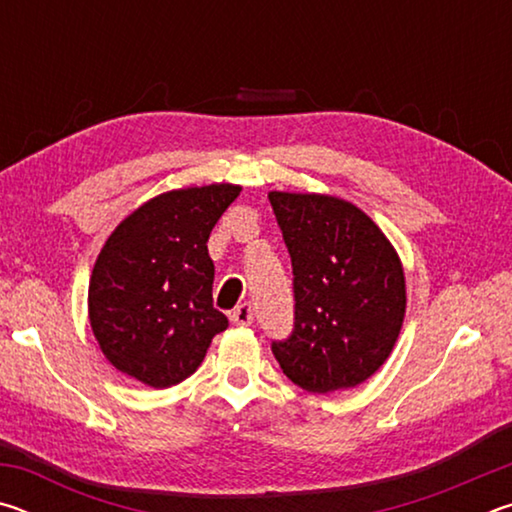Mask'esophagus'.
I'll return each instance as SVG.
<instances>
[{"label": "esophagus", "mask_w": 512, "mask_h": 512, "mask_svg": "<svg viewBox=\"0 0 512 512\" xmlns=\"http://www.w3.org/2000/svg\"><path fill=\"white\" fill-rule=\"evenodd\" d=\"M232 323L235 325H250L253 323V318H255V309H253V305H250V302H244V305H239L235 311H232Z\"/></svg>", "instance_id": "obj_1"}]
</instances>
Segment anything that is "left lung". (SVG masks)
I'll list each match as a JSON object with an SVG mask.
<instances>
[{
	"instance_id": "8db88e82",
	"label": "left lung",
	"mask_w": 512,
	"mask_h": 512,
	"mask_svg": "<svg viewBox=\"0 0 512 512\" xmlns=\"http://www.w3.org/2000/svg\"><path fill=\"white\" fill-rule=\"evenodd\" d=\"M293 268V329L271 350L309 393L354 388L388 359L406 309L400 257L348 201L271 192Z\"/></svg>"
}]
</instances>
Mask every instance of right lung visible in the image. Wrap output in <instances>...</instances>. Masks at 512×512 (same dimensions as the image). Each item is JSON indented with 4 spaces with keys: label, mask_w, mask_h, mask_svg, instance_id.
Returning <instances> with one entry per match:
<instances>
[{
    "label": "right lung",
    "mask_w": 512,
    "mask_h": 512,
    "mask_svg": "<svg viewBox=\"0 0 512 512\" xmlns=\"http://www.w3.org/2000/svg\"><path fill=\"white\" fill-rule=\"evenodd\" d=\"M239 196L235 185L151 198L117 225L94 264L90 325L117 370L167 388L194 375L228 327L212 302L210 232Z\"/></svg>",
    "instance_id": "add662e5"
}]
</instances>
